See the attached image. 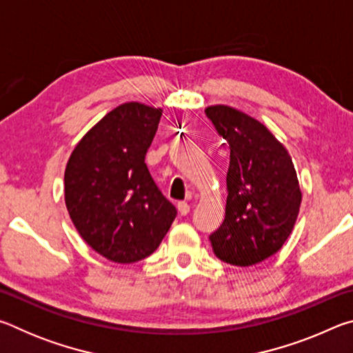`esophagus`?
<instances>
[{"instance_id": "1", "label": "esophagus", "mask_w": 353, "mask_h": 353, "mask_svg": "<svg viewBox=\"0 0 353 353\" xmlns=\"http://www.w3.org/2000/svg\"><path fill=\"white\" fill-rule=\"evenodd\" d=\"M177 210H179V213L182 214V216H185V214L190 213V205L187 204V202H179Z\"/></svg>"}]
</instances>
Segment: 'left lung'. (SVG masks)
<instances>
[{
	"instance_id": "1",
	"label": "left lung",
	"mask_w": 353,
	"mask_h": 353,
	"mask_svg": "<svg viewBox=\"0 0 353 353\" xmlns=\"http://www.w3.org/2000/svg\"><path fill=\"white\" fill-rule=\"evenodd\" d=\"M227 141L225 218L210 235L214 255L234 266H252L280 250L291 235L302 191L291 155L265 124L229 105L205 109Z\"/></svg>"
}]
</instances>
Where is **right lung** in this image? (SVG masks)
Returning <instances> with one entry per match:
<instances>
[{"instance_id": "obj_1", "label": "right lung", "mask_w": 353, "mask_h": 353, "mask_svg": "<svg viewBox=\"0 0 353 353\" xmlns=\"http://www.w3.org/2000/svg\"><path fill=\"white\" fill-rule=\"evenodd\" d=\"M162 109L124 103L82 137L65 168V204L76 230L99 255L135 263L170 230L176 207L145 163Z\"/></svg>"}]
</instances>
